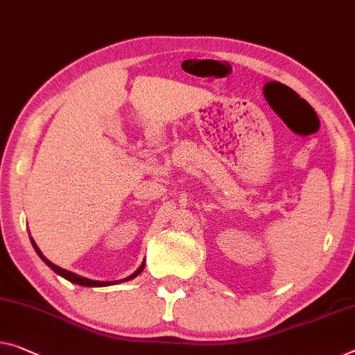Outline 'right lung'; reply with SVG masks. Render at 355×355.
<instances>
[{"label":"right lung","mask_w":355,"mask_h":355,"mask_svg":"<svg viewBox=\"0 0 355 355\" xmlns=\"http://www.w3.org/2000/svg\"><path fill=\"white\" fill-rule=\"evenodd\" d=\"M31 239V238H30ZM31 244H33V248H35V250L37 252V255H40V257L46 261V263L51 266V268L57 272V275H60V276H63L64 279H68V281H71V282H74V284H79V286H84V287H105V286H111V284H114V281H109V282H103V281H92V279H87V277H83V276H78V275H74V272H71V271H67V270H63V268H60V266H57V265H53L52 261H49L44 255L41 254V250L37 249V246H36V243L33 241L31 239ZM143 268H144V263L139 266L138 270H136L132 276H128L127 279H123V281H130V279H133V277H136L139 275L141 271H143Z\"/></svg>","instance_id":"right-lung-1"}]
</instances>
